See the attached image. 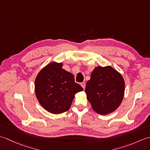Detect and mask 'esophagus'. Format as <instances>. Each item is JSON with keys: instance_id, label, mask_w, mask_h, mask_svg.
Returning a JSON list of instances; mask_svg holds the SVG:
<instances>
[{"instance_id": "esophagus-1", "label": "esophagus", "mask_w": 150, "mask_h": 150, "mask_svg": "<svg viewBox=\"0 0 150 150\" xmlns=\"http://www.w3.org/2000/svg\"><path fill=\"white\" fill-rule=\"evenodd\" d=\"M81 86H82V88H83V89H84V88H85V87H86V82H81Z\"/></svg>"}]
</instances>
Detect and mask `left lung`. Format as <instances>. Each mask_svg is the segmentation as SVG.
<instances>
[{"mask_svg":"<svg viewBox=\"0 0 150 150\" xmlns=\"http://www.w3.org/2000/svg\"><path fill=\"white\" fill-rule=\"evenodd\" d=\"M124 81L119 72L111 66L96 67L85 92L92 108L98 114L113 112L120 106L124 94Z\"/></svg>","mask_w":150,"mask_h":150,"instance_id":"1","label":"left lung"}]
</instances>
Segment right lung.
Segmentation results:
<instances>
[{"label": "right lung", "mask_w": 150, "mask_h": 150, "mask_svg": "<svg viewBox=\"0 0 150 150\" xmlns=\"http://www.w3.org/2000/svg\"><path fill=\"white\" fill-rule=\"evenodd\" d=\"M62 67V63H50L39 73L35 82V90L39 103L53 114L68 110L75 93L83 90L75 82L72 73Z\"/></svg>", "instance_id": "1"}]
</instances>
